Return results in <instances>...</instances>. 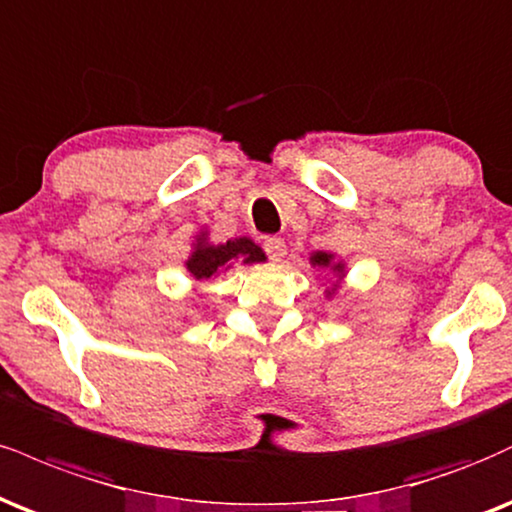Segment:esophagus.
I'll return each mask as SVG.
<instances>
[{"mask_svg": "<svg viewBox=\"0 0 512 512\" xmlns=\"http://www.w3.org/2000/svg\"><path fill=\"white\" fill-rule=\"evenodd\" d=\"M264 250L272 257L274 262H279L283 255H286V243H283L281 236H267L264 238Z\"/></svg>", "mask_w": 512, "mask_h": 512, "instance_id": "obj_1", "label": "esophagus"}]
</instances>
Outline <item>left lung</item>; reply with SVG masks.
Listing matches in <instances>:
<instances>
[{"mask_svg":"<svg viewBox=\"0 0 512 512\" xmlns=\"http://www.w3.org/2000/svg\"><path fill=\"white\" fill-rule=\"evenodd\" d=\"M312 264H319V267H329L331 255H326V252H317V255L312 257ZM338 267H341V264H338Z\"/></svg>","mask_w":512,"mask_h":512,"instance_id":"1","label":"left lung"}]
</instances>
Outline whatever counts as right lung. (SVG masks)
<instances>
[{
  "mask_svg": "<svg viewBox=\"0 0 512 512\" xmlns=\"http://www.w3.org/2000/svg\"><path fill=\"white\" fill-rule=\"evenodd\" d=\"M262 262L264 252L252 243L250 238L229 240L226 245H197L193 255L188 260V272L197 281L209 279L219 272V269H229L231 262Z\"/></svg>",
  "mask_w": 512,
  "mask_h": 512,
  "instance_id": "add662e5",
  "label": "right lung"
}]
</instances>
